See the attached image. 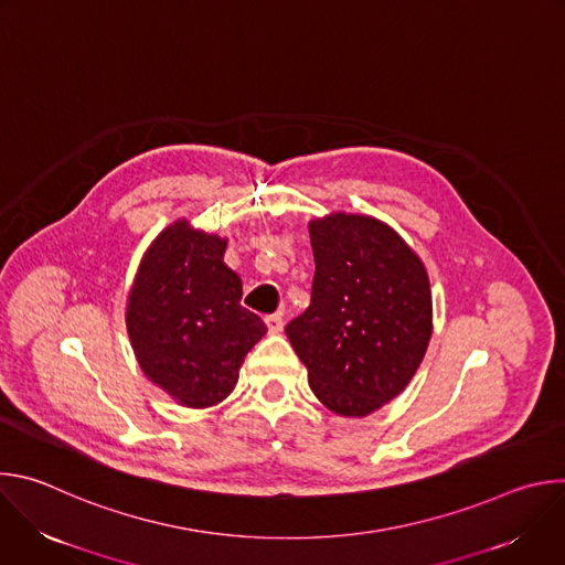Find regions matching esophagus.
<instances>
[{"label": "esophagus", "instance_id": "esophagus-1", "mask_svg": "<svg viewBox=\"0 0 565 565\" xmlns=\"http://www.w3.org/2000/svg\"><path fill=\"white\" fill-rule=\"evenodd\" d=\"M266 327H268V333L279 335V333L284 331V319H281V315H268V317H266Z\"/></svg>", "mask_w": 565, "mask_h": 565}]
</instances>
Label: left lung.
Segmentation results:
<instances>
[{
  "instance_id": "8db88e82",
  "label": "left lung",
  "mask_w": 565,
  "mask_h": 565,
  "mask_svg": "<svg viewBox=\"0 0 565 565\" xmlns=\"http://www.w3.org/2000/svg\"><path fill=\"white\" fill-rule=\"evenodd\" d=\"M310 306L286 327L319 402L347 418L377 412L418 371L431 338V290L418 255L364 214L308 225Z\"/></svg>"
}]
</instances>
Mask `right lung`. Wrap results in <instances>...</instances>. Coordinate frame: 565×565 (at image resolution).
<instances>
[{
	"mask_svg": "<svg viewBox=\"0 0 565 565\" xmlns=\"http://www.w3.org/2000/svg\"><path fill=\"white\" fill-rule=\"evenodd\" d=\"M227 241L177 221L136 273L127 331L145 375L179 405L205 409L230 395L248 351L266 335L241 306V279L223 264Z\"/></svg>",
	"mask_w": 565,
	"mask_h": 565,
	"instance_id": "obj_1",
	"label": "right lung"
}]
</instances>
